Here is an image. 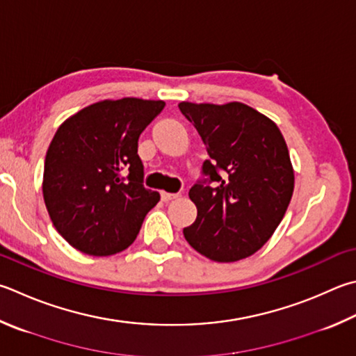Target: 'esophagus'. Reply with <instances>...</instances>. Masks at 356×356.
Returning <instances> with one entry per match:
<instances>
[{
  "label": "esophagus",
  "instance_id": "34e87169",
  "mask_svg": "<svg viewBox=\"0 0 356 356\" xmlns=\"http://www.w3.org/2000/svg\"><path fill=\"white\" fill-rule=\"evenodd\" d=\"M160 195H161V200H163V202H168V200H172V199L179 197V196H180V193H168V191H161Z\"/></svg>",
  "mask_w": 356,
  "mask_h": 356
}]
</instances>
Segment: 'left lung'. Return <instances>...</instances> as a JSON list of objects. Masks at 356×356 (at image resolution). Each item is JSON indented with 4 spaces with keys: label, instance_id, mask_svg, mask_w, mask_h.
Wrapping results in <instances>:
<instances>
[{
    "label": "left lung",
    "instance_id": "8db88e82",
    "mask_svg": "<svg viewBox=\"0 0 356 356\" xmlns=\"http://www.w3.org/2000/svg\"><path fill=\"white\" fill-rule=\"evenodd\" d=\"M179 108L210 156L202 165L207 179L188 193L197 218L184 229L185 240L213 261L243 260L273 236L293 197L286 141L273 120L243 102L184 101Z\"/></svg>",
    "mask_w": 356,
    "mask_h": 356
}]
</instances>
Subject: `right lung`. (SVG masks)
I'll return each instance as SVG.
<instances>
[{
  "label": "right lung",
  "instance_id": "add662e5",
  "mask_svg": "<svg viewBox=\"0 0 356 356\" xmlns=\"http://www.w3.org/2000/svg\"><path fill=\"white\" fill-rule=\"evenodd\" d=\"M163 101L106 99L57 129L43 171V199L56 230L88 255H113L137 238L160 200L143 185L138 138Z\"/></svg>",
  "mask_w": 356,
  "mask_h": 356
}]
</instances>
